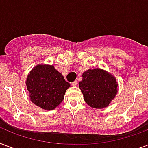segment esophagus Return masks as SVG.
<instances>
[{"mask_svg": "<svg viewBox=\"0 0 148 148\" xmlns=\"http://www.w3.org/2000/svg\"><path fill=\"white\" fill-rule=\"evenodd\" d=\"M77 84H78V83H77V81H74V82H72L71 84L73 86H77Z\"/></svg>", "mask_w": 148, "mask_h": 148, "instance_id": "obj_1", "label": "esophagus"}]
</instances>
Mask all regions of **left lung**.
<instances>
[{
    "label": "left lung",
    "instance_id": "left-lung-1",
    "mask_svg": "<svg viewBox=\"0 0 148 148\" xmlns=\"http://www.w3.org/2000/svg\"><path fill=\"white\" fill-rule=\"evenodd\" d=\"M82 77L79 88L86 103L94 108H103L109 105L117 92L115 77L99 68L88 70L84 72Z\"/></svg>",
    "mask_w": 148,
    "mask_h": 148
}]
</instances>
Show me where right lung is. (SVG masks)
Listing matches in <instances>:
<instances>
[{
	"label": "right lung",
	"instance_id": "add662e5",
	"mask_svg": "<svg viewBox=\"0 0 148 148\" xmlns=\"http://www.w3.org/2000/svg\"><path fill=\"white\" fill-rule=\"evenodd\" d=\"M31 101L45 110H53L62 102L70 84L52 65L40 64L32 69L26 81Z\"/></svg>",
	"mask_w": 148,
	"mask_h": 148
}]
</instances>
